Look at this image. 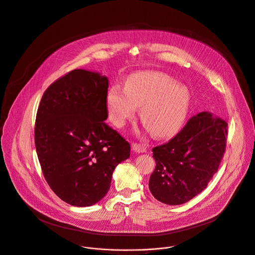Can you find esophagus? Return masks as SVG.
Segmentation results:
<instances>
[{
    "mask_svg": "<svg viewBox=\"0 0 255 255\" xmlns=\"http://www.w3.org/2000/svg\"><path fill=\"white\" fill-rule=\"evenodd\" d=\"M132 148L137 153H144V152H146V148L144 146L138 144V143H133L132 144Z\"/></svg>",
    "mask_w": 255,
    "mask_h": 255,
    "instance_id": "34e87169",
    "label": "esophagus"
}]
</instances>
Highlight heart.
I'll return each mask as SVG.
<instances>
[{
  "label": "heart",
  "instance_id": "b5f03b06",
  "mask_svg": "<svg viewBox=\"0 0 255 255\" xmlns=\"http://www.w3.org/2000/svg\"><path fill=\"white\" fill-rule=\"evenodd\" d=\"M189 105L188 89L159 72L138 73L127 81L126 90L115 87L107 96L114 125L123 127L134 117L137 107H142L141 120L157 137L175 134L185 121Z\"/></svg>",
  "mask_w": 255,
  "mask_h": 255
}]
</instances>
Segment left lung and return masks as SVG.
I'll list each match as a JSON object with an SVG mask.
<instances>
[{"label": "left lung", "instance_id": "8db88e82", "mask_svg": "<svg viewBox=\"0 0 255 255\" xmlns=\"http://www.w3.org/2000/svg\"><path fill=\"white\" fill-rule=\"evenodd\" d=\"M227 123L209 112L193 116L170 141L152 149V195L169 205L183 204L202 192L219 167L226 146Z\"/></svg>", "mask_w": 255, "mask_h": 255}]
</instances>
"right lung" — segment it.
<instances>
[{"instance_id":"obj_1","label":"right lung","mask_w":255,"mask_h":255,"mask_svg":"<svg viewBox=\"0 0 255 255\" xmlns=\"http://www.w3.org/2000/svg\"><path fill=\"white\" fill-rule=\"evenodd\" d=\"M108 78L76 69L55 81L38 108L35 144L44 177L66 203L86 207L108 192L130 144L105 120Z\"/></svg>"}]
</instances>
